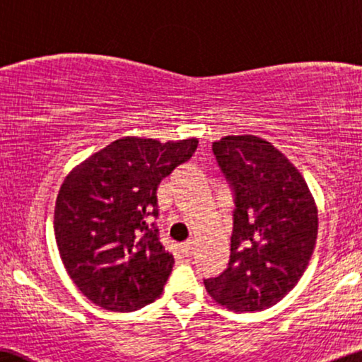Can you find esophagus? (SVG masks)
Segmentation results:
<instances>
[{"mask_svg":"<svg viewBox=\"0 0 362 362\" xmlns=\"http://www.w3.org/2000/svg\"><path fill=\"white\" fill-rule=\"evenodd\" d=\"M182 252L185 253L187 257H190V255H192V253H193V240H192V239H190V240H187L185 244L182 245Z\"/></svg>","mask_w":362,"mask_h":362,"instance_id":"obj_1","label":"esophagus"}]
</instances>
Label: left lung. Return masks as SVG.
I'll return each mask as SVG.
<instances>
[{"label": "left lung", "mask_w": 362, "mask_h": 362, "mask_svg": "<svg viewBox=\"0 0 362 362\" xmlns=\"http://www.w3.org/2000/svg\"><path fill=\"white\" fill-rule=\"evenodd\" d=\"M234 190V229L228 268L204 279L214 302L257 312L281 300L314 253L319 211L304 177L267 139L230 134L213 143Z\"/></svg>", "instance_id": "1"}]
</instances>
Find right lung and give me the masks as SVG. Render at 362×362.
Returning <instances> with one entry per match:
<instances>
[{"label": "right lung", "instance_id": "1", "mask_svg": "<svg viewBox=\"0 0 362 362\" xmlns=\"http://www.w3.org/2000/svg\"><path fill=\"white\" fill-rule=\"evenodd\" d=\"M197 138L125 136L66 175L55 203V239L78 289L95 305L133 312L163 294L174 257L159 242L158 187L187 163Z\"/></svg>", "mask_w": 362, "mask_h": 362}]
</instances>
